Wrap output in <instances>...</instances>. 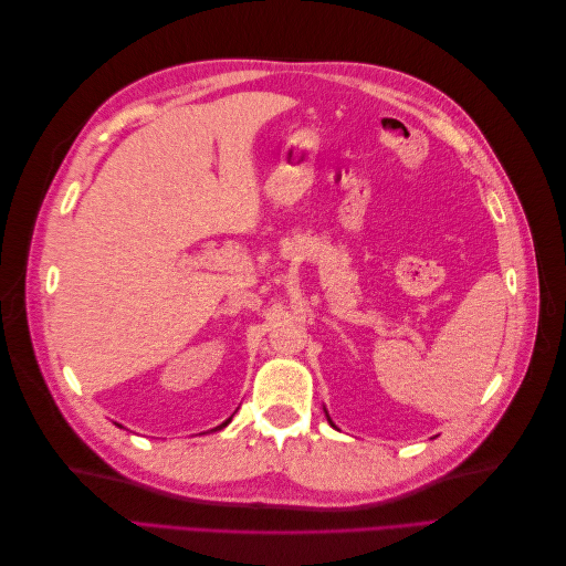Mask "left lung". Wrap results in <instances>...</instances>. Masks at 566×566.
Returning <instances> with one entry per match:
<instances>
[{
	"mask_svg": "<svg viewBox=\"0 0 566 566\" xmlns=\"http://www.w3.org/2000/svg\"><path fill=\"white\" fill-rule=\"evenodd\" d=\"M328 420H331V418H328ZM331 424H333V422H331Z\"/></svg>",
	"mask_w": 566,
	"mask_h": 566,
	"instance_id": "8db88e82",
	"label": "left lung"
}]
</instances>
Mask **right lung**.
<instances>
[{
  "label": "right lung",
  "instance_id": "add662e5",
  "mask_svg": "<svg viewBox=\"0 0 566 566\" xmlns=\"http://www.w3.org/2000/svg\"><path fill=\"white\" fill-rule=\"evenodd\" d=\"M229 422H231V418H229V420H227V422H221V424H219V427H214V430H221V427H227V424H229Z\"/></svg>",
  "mask_w": 566,
  "mask_h": 566
}]
</instances>
